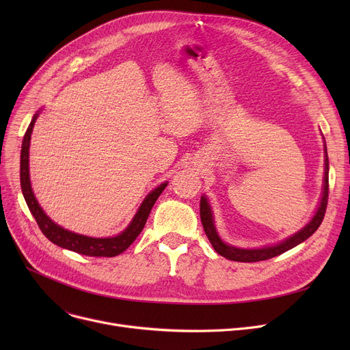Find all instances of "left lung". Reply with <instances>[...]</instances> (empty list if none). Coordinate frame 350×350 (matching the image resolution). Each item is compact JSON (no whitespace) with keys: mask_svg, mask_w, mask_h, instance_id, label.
Instances as JSON below:
<instances>
[{"mask_svg":"<svg viewBox=\"0 0 350 350\" xmlns=\"http://www.w3.org/2000/svg\"><path fill=\"white\" fill-rule=\"evenodd\" d=\"M327 196H329V159H327L326 143H325V177H323V191H322L319 207H318L315 215L312 217L310 221L302 230H299L292 237L286 238V240L281 241L280 244H275V245H271V247H264V248H255V250L237 248V247L226 244L221 240V238H219V235L215 230L211 206H210L206 196H203L200 200V217H201V223H203V228L206 231V235L210 240L213 248L217 251V254L223 255L224 258H228L231 261H238V262L265 261V260L273 258V256H277V255H281L282 252H286L288 250L304 243L319 228L321 223L323 221L325 213H326Z\"/></svg>","mask_w":350,"mask_h":350,"instance_id":"left-lung-1","label":"left lung"}]
</instances>
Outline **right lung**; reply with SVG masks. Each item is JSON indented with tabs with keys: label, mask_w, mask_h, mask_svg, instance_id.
I'll list each match as a JSON object with an SVG mask.
<instances>
[{
	"label": "right lung",
	"mask_w": 350,
	"mask_h": 350,
	"mask_svg": "<svg viewBox=\"0 0 350 350\" xmlns=\"http://www.w3.org/2000/svg\"><path fill=\"white\" fill-rule=\"evenodd\" d=\"M40 113H35L32 118L27 132L24 135L23 140V149H21V165H20V178H21V190L24 194V198L27 201V206L33 215L36 224L41 228L42 234L48 238V240L53 244H57L61 248H66L70 251H75L82 255L88 256H116L126 251L132 243L136 240L137 235L142 232L147 217H149L156 200L163 193V190L167 186V181L163 183L157 189H154L152 193L146 196L143 203L140 204L136 215L127 226L124 231H122L116 237H109V238H92L86 235H81L77 232H72L69 230L62 228L61 226L55 224L52 219L44 213L41 206L36 201L33 191L31 189V181H29V142H31V133L33 129V123L38 118Z\"/></svg>",
	"instance_id": "add662e5"
}]
</instances>
